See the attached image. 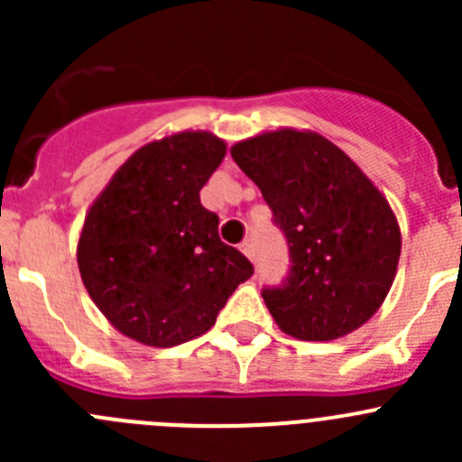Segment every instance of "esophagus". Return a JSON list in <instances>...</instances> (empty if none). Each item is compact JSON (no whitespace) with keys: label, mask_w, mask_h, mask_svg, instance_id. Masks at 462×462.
I'll use <instances>...</instances> for the list:
<instances>
[{"label":"esophagus","mask_w":462,"mask_h":462,"mask_svg":"<svg viewBox=\"0 0 462 462\" xmlns=\"http://www.w3.org/2000/svg\"><path fill=\"white\" fill-rule=\"evenodd\" d=\"M241 253H244L250 261H254V245H253V241H244V244H241Z\"/></svg>","instance_id":"34e87169"}]
</instances>
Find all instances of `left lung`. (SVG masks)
<instances>
[{
  "label": "left lung",
  "instance_id": "8db88e82",
  "mask_svg": "<svg viewBox=\"0 0 462 462\" xmlns=\"http://www.w3.org/2000/svg\"><path fill=\"white\" fill-rule=\"evenodd\" d=\"M283 232L291 270L261 291L283 333L328 342L380 309L400 259L386 199L339 147L313 132L279 129L230 149Z\"/></svg>",
  "mask_w": 462,
  "mask_h": 462
}]
</instances>
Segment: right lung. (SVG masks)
Listing matches in <instances>:
<instances>
[{
	"instance_id": "obj_1",
	"label": "right lung",
	"mask_w": 462,
	"mask_h": 462,
	"mask_svg": "<svg viewBox=\"0 0 462 462\" xmlns=\"http://www.w3.org/2000/svg\"><path fill=\"white\" fill-rule=\"evenodd\" d=\"M226 156L208 132L138 149L88 209L78 244L82 282L106 319L147 346L208 333L254 268L218 239L201 188Z\"/></svg>"
}]
</instances>
